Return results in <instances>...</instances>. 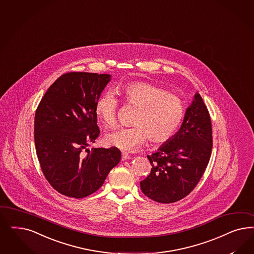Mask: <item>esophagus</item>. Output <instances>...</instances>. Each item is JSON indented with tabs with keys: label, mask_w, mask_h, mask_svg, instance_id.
Wrapping results in <instances>:
<instances>
[{
	"label": "esophagus",
	"mask_w": 254,
	"mask_h": 254,
	"mask_svg": "<svg viewBox=\"0 0 254 254\" xmlns=\"http://www.w3.org/2000/svg\"><path fill=\"white\" fill-rule=\"evenodd\" d=\"M131 157L129 154H127V153H125V152H123V154H122V160L123 161H125V160H129Z\"/></svg>",
	"instance_id": "34e87169"
}]
</instances>
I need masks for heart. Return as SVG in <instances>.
Returning <instances> with one entry per match:
<instances>
[{"label": "heart", "instance_id": "1", "mask_svg": "<svg viewBox=\"0 0 254 254\" xmlns=\"http://www.w3.org/2000/svg\"><path fill=\"white\" fill-rule=\"evenodd\" d=\"M124 103L137 108L132 120L133 127L119 128L106 137L108 145L123 151H131L143 144L147 137L151 142L162 143L172 137L185 117V104L179 95L149 82H129L120 88ZM119 101L113 91L99 95L95 114L107 128L117 123Z\"/></svg>", "mask_w": 254, "mask_h": 254}]
</instances>
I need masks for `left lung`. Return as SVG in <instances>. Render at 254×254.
<instances>
[{
  "instance_id": "left-lung-1",
  "label": "left lung",
  "mask_w": 254,
  "mask_h": 254,
  "mask_svg": "<svg viewBox=\"0 0 254 254\" xmlns=\"http://www.w3.org/2000/svg\"><path fill=\"white\" fill-rule=\"evenodd\" d=\"M212 150V127L207 107L196 93L172 138L152 155L151 171L140 182L145 195L158 203L178 202L196 187Z\"/></svg>"
}]
</instances>
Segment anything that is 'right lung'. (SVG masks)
Here are the masks:
<instances>
[{
  "instance_id": "right-lung-1",
  "label": "right lung",
  "mask_w": 254,
  "mask_h": 254,
  "mask_svg": "<svg viewBox=\"0 0 254 254\" xmlns=\"http://www.w3.org/2000/svg\"><path fill=\"white\" fill-rule=\"evenodd\" d=\"M109 80L107 74H64L35 111L34 143L42 172L65 196L83 198L95 192L121 161L116 147L87 148L100 133L95 103Z\"/></svg>"
}]
</instances>
